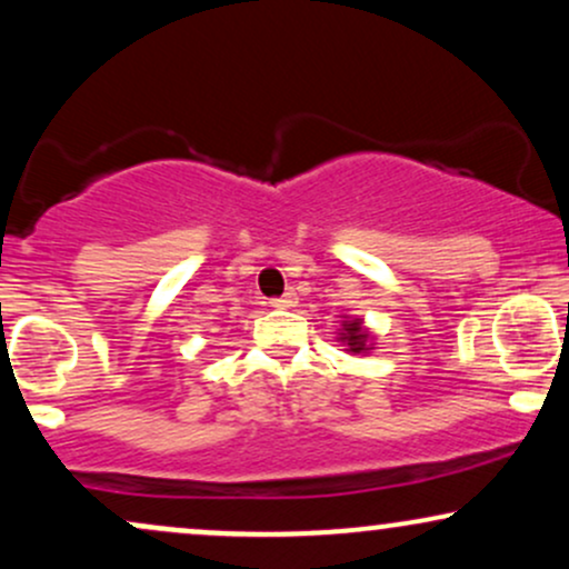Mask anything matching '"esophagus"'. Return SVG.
<instances>
[{"mask_svg":"<svg viewBox=\"0 0 569 569\" xmlns=\"http://www.w3.org/2000/svg\"><path fill=\"white\" fill-rule=\"evenodd\" d=\"M272 307H293L297 305V293H293V289H289L286 293H280V297L270 299Z\"/></svg>","mask_w":569,"mask_h":569,"instance_id":"1","label":"esophagus"}]
</instances>
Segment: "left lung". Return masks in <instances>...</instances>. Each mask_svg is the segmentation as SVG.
Masks as SVG:
<instances>
[{
	"label": "left lung",
	"mask_w": 569,
	"mask_h": 569,
	"mask_svg": "<svg viewBox=\"0 0 569 569\" xmlns=\"http://www.w3.org/2000/svg\"><path fill=\"white\" fill-rule=\"evenodd\" d=\"M342 339H348V348H350L352 352L367 350V335H363L361 323H358V321L345 323V337H342Z\"/></svg>",
	"instance_id": "1"
}]
</instances>
